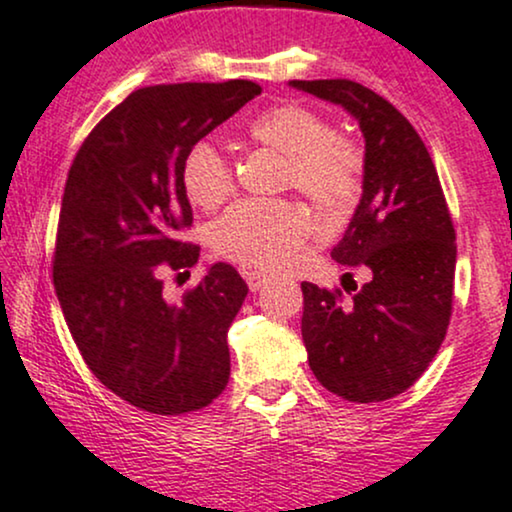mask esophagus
Wrapping results in <instances>:
<instances>
[{"mask_svg": "<svg viewBox=\"0 0 512 512\" xmlns=\"http://www.w3.org/2000/svg\"><path fill=\"white\" fill-rule=\"evenodd\" d=\"M266 280H268V275L261 273V270H249V273H246V282H249L251 292L261 290V287L266 285Z\"/></svg>", "mask_w": 512, "mask_h": 512, "instance_id": "34e87169", "label": "esophagus"}]
</instances>
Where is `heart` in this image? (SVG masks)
<instances>
[{
	"label": "heart",
	"mask_w": 512,
	"mask_h": 512,
	"mask_svg": "<svg viewBox=\"0 0 512 512\" xmlns=\"http://www.w3.org/2000/svg\"><path fill=\"white\" fill-rule=\"evenodd\" d=\"M246 136L285 155V184L318 208H345L359 194L362 150L352 138L330 134L326 119L309 107L297 102L270 107L246 124ZM182 186L194 206L218 208L234 189L230 162L213 143L198 141L182 160ZM309 230V215L297 203L246 198L215 222L213 246L242 266L275 270L292 261Z\"/></svg>",
	"instance_id": "b5f03b06"
}]
</instances>
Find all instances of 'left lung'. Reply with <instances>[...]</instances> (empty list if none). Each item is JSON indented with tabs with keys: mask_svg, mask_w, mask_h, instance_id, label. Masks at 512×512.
<instances>
[{
	"mask_svg": "<svg viewBox=\"0 0 512 512\" xmlns=\"http://www.w3.org/2000/svg\"><path fill=\"white\" fill-rule=\"evenodd\" d=\"M359 122L364 194L335 261L369 268L352 297L302 282V338L323 388L350 402L405 393L436 357L453 314L455 227L429 150L386 98L350 78L290 81Z\"/></svg>",
	"mask_w": 512,
	"mask_h": 512,
	"instance_id": "1",
	"label": "left lung"
}]
</instances>
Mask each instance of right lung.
Returning <instances> with one entry per match:
<instances>
[{"instance_id":"obj_1","label":"right lung","mask_w":512,"mask_h":512,"mask_svg":"<svg viewBox=\"0 0 512 512\" xmlns=\"http://www.w3.org/2000/svg\"><path fill=\"white\" fill-rule=\"evenodd\" d=\"M261 95L254 81L138 88L95 124L66 177L52 278L83 362L143 412L208 407L230 378L227 330L246 282L213 263L182 302L162 297V273H189L201 246L182 160L194 143Z\"/></svg>"}]
</instances>
